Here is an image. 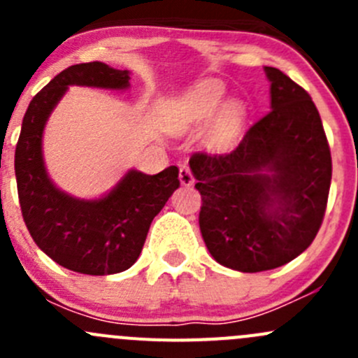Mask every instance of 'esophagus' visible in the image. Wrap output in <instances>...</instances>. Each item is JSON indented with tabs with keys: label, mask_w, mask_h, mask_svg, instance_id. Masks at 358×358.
Listing matches in <instances>:
<instances>
[{
	"label": "esophagus",
	"mask_w": 358,
	"mask_h": 358,
	"mask_svg": "<svg viewBox=\"0 0 358 358\" xmlns=\"http://www.w3.org/2000/svg\"><path fill=\"white\" fill-rule=\"evenodd\" d=\"M178 176H180V183H182V185H194V175L187 164H180Z\"/></svg>",
	"instance_id": "esophagus-1"
}]
</instances>
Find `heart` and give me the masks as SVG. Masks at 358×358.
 <instances>
[{
	"label": "heart",
	"mask_w": 358,
	"mask_h": 358,
	"mask_svg": "<svg viewBox=\"0 0 358 358\" xmlns=\"http://www.w3.org/2000/svg\"><path fill=\"white\" fill-rule=\"evenodd\" d=\"M225 86L215 79H208L190 90L178 102L173 106V124L178 129H187L197 122L211 117L225 100ZM244 115V107L241 102H230L223 110L220 140L227 142L239 126Z\"/></svg>",
	"instance_id": "b5f03b06"
}]
</instances>
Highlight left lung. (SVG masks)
<instances>
[{
    "mask_svg": "<svg viewBox=\"0 0 358 358\" xmlns=\"http://www.w3.org/2000/svg\"><path fill=\"white\" fill-rule=\"evenodd\" d=\"M265 72L272 110L230 154L196 152L189 161L206 248L220 265L246 273L286 265L312 244L333 175L315 103L282 71Z\"/></svg>",
    "mask_w": 358,
    "mask_h": 358,
    "instance_id": "left-lung-1",
    "label": "left lung"
}]
</instances>
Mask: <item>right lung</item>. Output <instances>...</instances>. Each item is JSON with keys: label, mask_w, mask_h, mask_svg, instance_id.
<instances>
[{"label": "right lung", "mask_w": 358, "mask_h": 358, "mask_svg": "<svg viewBox=\"0 0 358 358\" xmlns=\"http://www.w3.org/2000/svg\"><path fill=\"white\" fill-rule=\"evenodd\" d=\"M72 85L126 90L129 72L102 62L76 64L31 100L15 149L20 209L34 243L53 262L86 275H110L138 259L154 216L180 187L178 168L157 175L129 169L100 199H78L57 189L43 161V129Z\"/></svg>", "instance_id": "obj_1"}]
</instances>
